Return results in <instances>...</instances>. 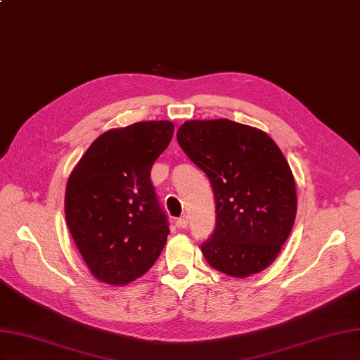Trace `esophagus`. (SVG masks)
I'll list each match as a JSON object with an SVG mask.
<instances>
[{"instance_id": "34e87169", "label": "esophagus", "mask_w": 360, "mask_h": 360, "mask_svg": "<svg viewBox=\"0 0 360 360\" xmlns=\"http://www.w3.org/2000/svg\"><path fill=\"white\" fill-rule=\"evenodd\" d=\"M177 227H180V229H186V227H188V217H180L177 220Z\"/></svg>"}]
</instances>
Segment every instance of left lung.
<instances>
[{
  "mask_svg": "<svg viewBox=\"0 0 360 360\" xmlns=\"http://www.w3.org/2000/svg\"><path fill=\"white\" fill-rule=\"evenodd\" d=\"M177 140L214 189L217 226L201 244L209 266L233 278L259 274L281 252L296 217L284 154L264 131L229 119L188 120Z\"/></svg>",
  "mask_w": 360,
  "mask_h": 360,
  "instance_id": "obj_1",
  "label": "left lung"
}]
</instances>
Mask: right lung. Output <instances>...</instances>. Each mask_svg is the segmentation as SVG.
I'll use <instances>...</instances> for the list:
<instances>
[{"instance_id": "right-lung-1", "label": "right lung", "mask_w": 360, "mask_h": 360, "mask_svg": "<svg viewBox=\"0 0 360 360\" xmlns=\"http://www.w3.org/2000/svg\"><path fill=\"white\" fill-rule=\"evenodd\" d=\"M172 134L169 120L110 129L70 174L67 226L86 267L102 283H133L160 257L169 229L151 185V168Z\"/></svg>"}]
</instances>
